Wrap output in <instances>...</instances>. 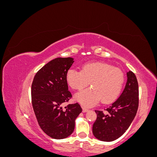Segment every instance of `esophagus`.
Segmentation results:
<instances>
[{"mask_svg": "<svg viewBox=\"0 0 157 157\" xmlns=\"http://www.w3.org/2000/svg\"><path fill=\"white\" fill-rule=\"evenodd\" d=\"M88 111V109L85 108V107H82V112H83V113H86V112H87Z\"/></svg>", "mask_w": 157, "mask_h": 157, "instance_id": "34e87169", "label": "esophagus"}]
</instances>
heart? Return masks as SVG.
I'll list each match as a JSON object with an SVG mask.
<instances>
[{
  "label": "heart",
  "instance_id": "b5f03b06",
  "mask_svg": "<svg viewBox=\"0 0 157 157\" xmlns=\"http://www.w3.org/2000/svg\"><path fill=\"white\" fill-rule=\"evenodd\" d=\"M69 86L82 90L90 82V88L75 94V98L84 107H90L99 101H114L119 96L124 82L122 71L104 62H90L82 65V71L70 69L66 75Z\"/></svg>",
  "mask_w": 157,
  "mask_h": 157
}]
</instances>
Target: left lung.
<instances>
[{"label":"left lung","instance_id":"8db88e82","mask_svg":"<svg viewBox=\"0 0 157 157\" xmlns=\"http://www.w3.org/2000/svg\"><path fill=\"white\" fill-rule=\"evenodd\" d=\"M127 82L122 93L107 108V113L96 110L97 119L92 127L96 138L103 141H113L124 134L136 115L139 103L138 83L134 73H126Z\"/></svg>","mask_w":157,"mask_h":157}]
</instances>
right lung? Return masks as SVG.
<instances>
[{
    "mask_svg": "<svg viewBox=\"0 0 157 157\" xmlns=\"http://www.w3.org/2000/svg\"><path fill=\"white\" fill-rule=\"evenodd\" d=\"M74 61L73 58L50 61L38 71L32 83V105L37 121L44 133L56 140L72 134L75 119L82 112L78 103L62 107L72 97L66 75Z\"/></svg>",
    "mask_w": 157,
    "mask_h": 157,
    "instance_id": "right-lung-1",
    "label": "right lung"
}]
</instances>
